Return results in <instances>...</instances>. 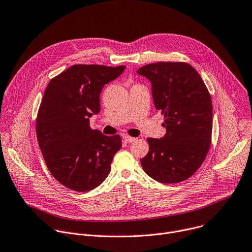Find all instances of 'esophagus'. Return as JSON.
Wrapping results in <instances>:
<instances>
[{
  "mask_svg": "<svg viewBox=\"0 0 252 252\" xmlns=\"http://www.w3.org/2000/svg\"><path fill=\"white\" fill-rule=\"evenodd\" d=\"M123 139H124V141L127 142V143H132V142H134V141L136 140V138H133V137H130V136H127V135L124 136Z\"/></svg>",
  "mask_w": 252,
  "mask_h": 252,
  "instance_id": "obj_1",
  "label": "esophagus"
}]
</instances>
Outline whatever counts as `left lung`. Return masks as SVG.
Wrapping results in <instances>:
<instances>
[{
    "label": "left lung",
    "instance_id": "obj_1",
    "mask_svg": "<svg viewBox=\"0 0 252 252\" xmlns=\"http://www.w3.org/2000/svg\"><path fill=\"white\" fill-rule=\"evenodd\" d=\"M137 73L152 85L154 105L165 120L166 135L148 138L149 152L141 159L145 173L163 184L189 179L209 152L213 104L209 90L189 63H164L142 66Z\"/></svg>",
    "mask_w": 252,
    "mask_h": 252
}]
</instances>
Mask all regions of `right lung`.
<instances>
[{"label": "right lung", "instance_id": "add662e5", "mask_svg": "<svg viewBox=\"0 0 252 252\" xmlns=\"http://www.w3.org/2000/svg\"><path fill=\"white\" fill-rule=\"evenodd\" d=\"M125 68L75 64L47 84L36 118L37 142L49 172L70 189L91 190L111 171L121 138L91 129L89 118L100 111L103 86Z\"/></svg>", "mask_w": 252, "mask_h": 252}]
</instances>
